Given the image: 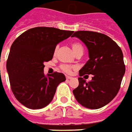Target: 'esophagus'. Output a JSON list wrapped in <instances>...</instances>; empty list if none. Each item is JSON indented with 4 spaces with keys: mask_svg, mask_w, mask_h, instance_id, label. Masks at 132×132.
Listing matches in <instances>:
<instances>
[{
    "mask_svg": "<svg viewBox=\"0 0 132 132\" xmlns=\"http://www.w3.org/2000/svg\"><path fill=\"white\" fill-rule=\"evenodd\" d=\"M66 80H71L72 77H69V76H66Z\"/></svg>",
    "mask_w": 132,
    "mask_h": 132,
    "instance_id": "esophagus-1",
    "label": "esophagus"
}]
</instances>
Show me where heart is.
Listing matches in <instances>:
<instances>
[{"label":"heart","instance_id":"heart-1","mask_svg":"<svg viewBox=\"0 0 132 132\" xmlns=\"http://www.w3.org/2000/svg\"><path fill=\"white\" fill-rule=\"evenodd\" d=\"M71 47H72V50L74 52H77V51H79L80 50H83V47L82 46V44L78 42H74V43L71 44ZM57 50H58V47H56L55 49V51H54V54L56 55L57 52ZM72 66H69V65H66V64H63L61 66V69H62V71H63L64 72L66 73H71V71L72 70Z\"/></svg>","mask_w":132,"mask_h":132}]
</instances>
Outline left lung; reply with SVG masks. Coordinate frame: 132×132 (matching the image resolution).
<instances>
[{"label":"left lung","instance_id":"8db88e82","mask_svg":"<svg viewBox=\"0 0 132 132\" xmlns=\"http://www.w3.org/2000/svg\"><path fill=\"white\" fill-rule=\"evenodd\" d=\"M71 37H77L85 44L90 58L79 71V85L73 93L83 107L99 109L119 91L126 71L122 50L111 38L101 33L80 30ZM85 74L93 75L92 80L87 83L82 77Z\"/></svg>","mask_w":132,"mask_h":132}]
</instances>
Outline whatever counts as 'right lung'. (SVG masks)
I'll use <instances>...</instances> for the list:
<instances>
[{"label":"right lung","instance_id":"right-lung-1","mask_svg":"<svg viewBox=\"0 0 132 132\" xmlns=\"http://www.w3.org/2000/svg\"><path fill=\"white\" fill-rule=\"evenodd\" d=\"M74 31L36 27L26 30L12 44L6 69L13 94L19 102L32 110L52 102L57 85L66 80L59 72L45 76L44 62L51 61L56 45Z\"/></svg>","mask_w":132,"mask_h":132}]
</instances>
